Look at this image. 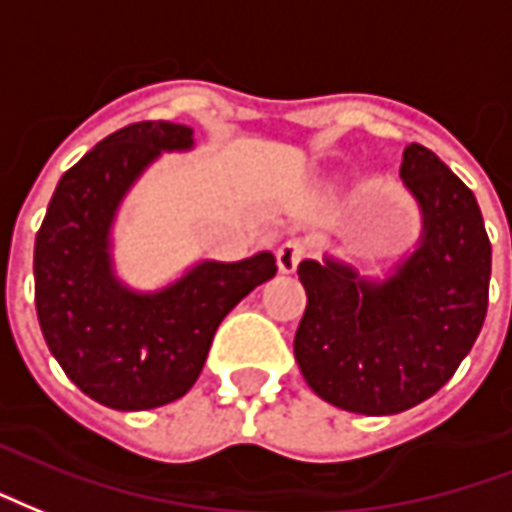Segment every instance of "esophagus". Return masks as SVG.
<instances>
[{
	"mask_svg": "<svg viewBox=\"0 0 512 512\" xmlns=\"http://www.w3.org/2000/svg\"><path fill=\"white\" fill-rule=\"evenodd\" d=\"M305 253H308V245L302 240H286L278 248V267H281V272H294L297 270V264H300L302 259H305Z\"/></svg>",
	"mask_w": 512,
	"mask_h": 512,
	"instance_id": "1",
	"label": "esophagus"
}]
</instances>
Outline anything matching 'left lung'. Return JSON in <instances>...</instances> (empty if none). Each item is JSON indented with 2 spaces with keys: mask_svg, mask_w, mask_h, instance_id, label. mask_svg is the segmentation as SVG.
<instances>
[{
  "mask_svg": "<svg viewBox=\"0 0 512 512\" xmlns=\"http://www.w3.org/2000/svg\"><path fill=\"white\" fill-rule=\"evenodd\" d=\"M404 188L420 237L384 275L324 256L297 267L308 305L294 335L305 382L327 404L398 414L445 387L480 335L491 242L472 190L431 149L409 144Z\"/></svg>",
  "mask_w": 512,
  "mask_h": 512,
  "instance_id": "8db88e82",
  "label": "left lung"
}]
</instances>
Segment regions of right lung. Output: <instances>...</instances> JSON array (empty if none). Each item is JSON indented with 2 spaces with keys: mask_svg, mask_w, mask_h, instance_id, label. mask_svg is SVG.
Wrapping results in <instances>:
<instances>
[{
  "mask_svg": "<svg viewBox=\"0 0 512 512\" xmlns=\"http://www.w3.org/2000/svg\"><path fill=\"white\" fill-rule=\"evenodd\" d=\"M193 128L136 122L62 174L35 240V305L48 349L92 401L141 412L188 393L226 313L278 272L259 251L201 259L177 281L138 292L114 264L122 201L163 152H190Z\"/></svg>",
  "mask_w": 512,
  "mask_h": 512,
  "instance_id": "right-lung-1",
  "label": "right lung"
}]
</instances>
